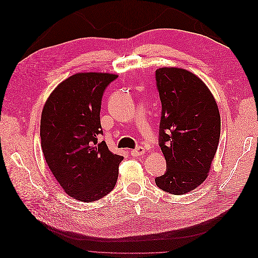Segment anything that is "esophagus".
I'll use <instances>...</instances> for the list:
<instances>
[{
    "label": "esophagus",
    "mask_w": 258,
    "mask_h": 258,
    "mask_svg": "<svg viewBox=\"0 0 258 258\" xmlns=\"http://www.w3.org/2000/svg\"><path fill=\"white\" fill-rule=\"evenodd\" d=\"M131 155L135 156V157H138V156H141L145 153V150L142 147V146H138L137 148H135V150H132L131 152Z\"/></svg>",
    "instance_id": "1"
}]
</instances>
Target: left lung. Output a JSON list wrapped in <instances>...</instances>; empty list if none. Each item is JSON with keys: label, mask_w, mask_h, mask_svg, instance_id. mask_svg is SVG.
<instances>
[{"label": "left lung", "mask_w": 258, "mask_h": 258, "mask_svg": "<svg viewBox=\"0 0 258 258\" xmlns=\"http://www.w3.org/2000/svg\"><path fill=\"white\" fill-rule=\"evenodd\" d=\"M155 79L161 101L158 142L167 162L155 182L163 191L184 195L208 176L220 141V112L205 83L189 71L160 68Z\"/></svg>", "instance_id": "1"}]
</instances>
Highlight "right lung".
I'll list each match as a JSON object with an SVG mask.
<instances>
[{"label": "right lung", "instance_id": "right-lung-1", "mask_svg": "<svg viewBox=\"0 0 258 258\" xmlns=\"http://www.w3.org/2000/svg\"><path fill=\"white\" fill-rule=\"evenodd\" d=\"M117 77L96 72L70 76L51 92L42 112L45 160L69 196L84 202L99 200L113 190L123 159L98 140L103 135V93Z\"/></svg>", "mask_w": 258, "mask_h": 258}]
</instances>
